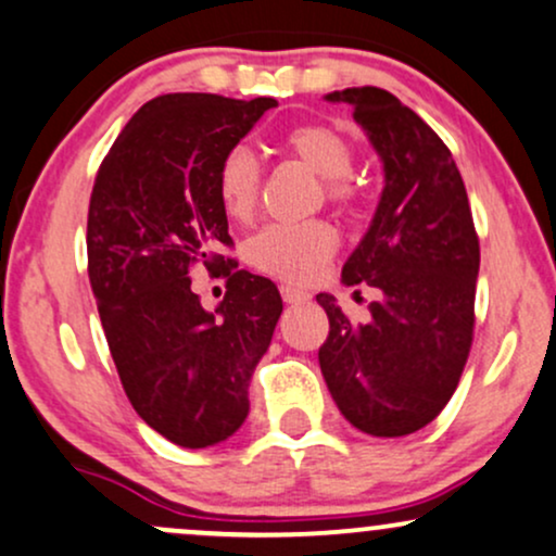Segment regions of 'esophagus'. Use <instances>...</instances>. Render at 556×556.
Listing matches in <instances>:
<instances>
[{"label": "esophagus", "instance_id": "34e87169", "mask_svg": "<svg viewBox=\"0 0 556 556\" xmlns=\"http://www.w3.org/2000/svg\"><path fill=\"white\" fill-rule=\"evenodd\" d=\"M279 292H282L285 303H305V300H311V292L295 285H282L279 287Z\"/></svg>", "mask_w": 556, "mask_h": 556}]
</instances>
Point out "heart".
<instances>
[{"label": "heart", "mask_w": 556, "mask_h": 556, "mask_svg": "<svg viewBox=\"0 0 556 556\" xmlns=\"http://www.w3.org/2000/svg\"><path fill=\"white\" fill-rule=\"evenodd\" d=\"M290 156L324 177V198L334 206L348 208L358 201V188L350 180L355 167V149L340 130L329 125H295L282 136ZM261 167L248 149L227 151L216 167V198L229 219L248 222L258 206ZM340 235L327 219L295 222V225H269L248 240V261L258 271L287 282H311L334 256Z\"/></svg>", "instance_id": "b5f03b06"}]
</instances>
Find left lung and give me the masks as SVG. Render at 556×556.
Returning a JSON list of instances; mask_svg holds the SVG:
<instances>
[{"instance_id": "obj_1", "label": "left lung", "mask_w": 556, "mask_h": 556, "mask_svg": "<svg viewBox=\"0 0 556 556\" xmlns=\"http://www.w3.org/2000/svg\"><path fill=\"white\" fill-rule=\"evenodd\" d=\"M353 117L384 162V190L366 238L342 269L344 285L376 287L371 321L353 324L331 295L318 363L337 407L371 437L429 426L455 394L476 327L481 264L468 193L444 140L384 88L327 96Z\"/></svg>"}]
</instances>
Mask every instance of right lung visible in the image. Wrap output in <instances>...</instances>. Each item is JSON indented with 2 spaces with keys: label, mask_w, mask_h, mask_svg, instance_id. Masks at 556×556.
Here are the masks:
<instances>
[{
  "label": "right lung",
  "mask_w": 556,
  "mask_h": 556,
  "mask_svg": "<svg viewBox=\"0 0 556 556\" xmlns=\"http://www.w3.org/2000/svg\"><path fill=\"white\" fill-rule=\"evenodd\" d=\"M277 106L274 99L164 93L123 127L88 203V279L119 381L151 429L201 450L248 416V384L282 298L271 279L222 256L232 248L216 167ZM203 263L226 277L214 315L189 290Z\"/></svg>",
  "instance_id": "add662e5"
}]
</instances>
